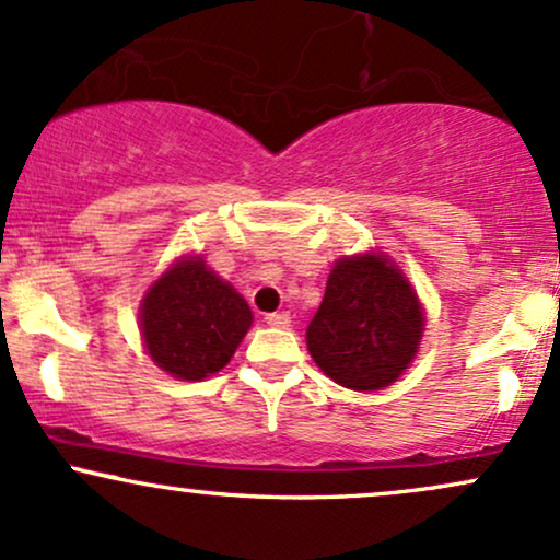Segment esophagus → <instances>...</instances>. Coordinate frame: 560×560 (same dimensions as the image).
Returning <instances> with one entry per match:
<instances>
[{"instance_id":"1","label":"esophagus","mask_w":560,"mask_h":560,"mask_svg":"<svg viewBox=\"0 0 560 560\" xmlns=\"http://www.w3.org/2000/svg\"><path fill=\"white\" fill-rule=\"evenodd\" d=\"M266 324L273 326V329H287V326L292 324V316H289V313H268Z\"/></svg>"}]
</instances>
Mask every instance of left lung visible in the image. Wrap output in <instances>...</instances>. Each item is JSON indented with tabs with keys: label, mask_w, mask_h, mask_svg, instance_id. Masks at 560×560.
Here are the masks:
<instances>
[{
	"label": "left lung",
	"mask_w": 560,
	"mask_h": 560,
	"mask_svg": "<svg viewBox=\"0 0 560 560\" xmlns=\"http://www.w3.org/2000/svg\"><path fill=\"white\" fill-rule=\"evenodd\" d=\"M423 337L419 294L389 255L334 262L324 302L307 326V350L326 376L355 392L389 387Z\"/></svg>",
	"instance_id": "obj_1"
}]
</instances>
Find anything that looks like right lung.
<instances>
[{
    "instance_id": "obj_1",
    "label": "right lung",
    "mask_w": 560,
    "mask_h": 560,
    "mask_svg": "<svg viewBox=\"0 0 560 560\" xmlns=\"http://www.w3.org/2000/svg\"><path fill=\"white\" fill-rule=\"evenodd\" d=\"M141 339L158 369L182 382L221 371L253 326L247 300L205 266L202 255L182 258L141 300Z\"/></svg>"
}]
</instances>
